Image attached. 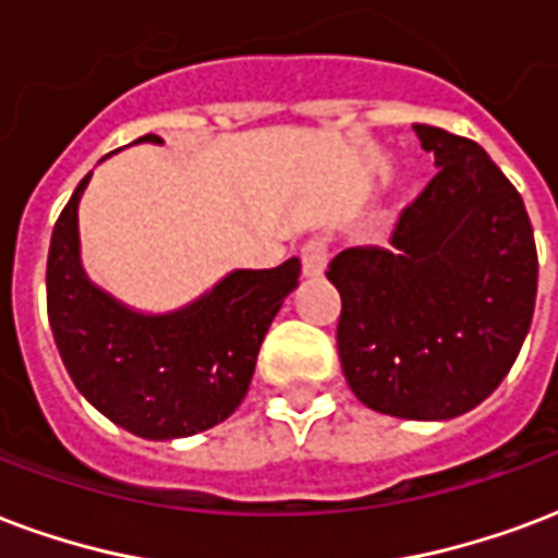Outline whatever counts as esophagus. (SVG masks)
I'll list each match as a JSON object with an SVG mask.
<instances>
[{
	"label": "esophagus",
	"instance_id": "34e87169",
	"mask_svg": "<svg viewBox=\"0 0 558 558\" xmlns=\"http://www.w3.org/2000/svg\"><path fill=\"white\" fill-rule=\"evenodd\" d=\"M301 269L304 278H322L327 269V242L325 240H310L301 248Z\"/></svg>",
	"mask_w": 558,
	"mask_h": 558
}]
</instances>
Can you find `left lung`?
Returning a JSON list of instances; mask_svg holds the SVG:
<instances>
[{"label": "left lung", "mask_w": 558, "mask_h": 558, "mask_svg": "<svg viewBox=\"0 0 558 558\" xmlns=\"http://www.w3.org/2000/svg\"><path fill=\"white\" fill-rule=\"evenodd\" d=\"M439 175L407 207L392 248H348L327 271L342 295L336 345L374 412L450 421L504 383L533 322L538 257L521 195L495 160L415 125Z\"/></svg>", "instance_id": "left-lung-1"}]
</instances>
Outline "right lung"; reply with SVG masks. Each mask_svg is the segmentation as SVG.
I'll list each match as a JSON object with an SVG mask.
<instances>
[{
    "instance_id": "add662e5",
    "label": "right lung",
    "mask_w": 558,
    "mask_h": 558,
    "mask_svg": "<svg viewBox=\"0 0 558 558\" xmlns=\"http://www.w3.org/2000/svg\"><path fill=\"white\" fill-rule=\"evenodd\" d=\"M163 146L157 134L134 140ZM93 172L72 193L52 231L46 301L54 345L96 410L140 439L172 441L231 418L248 392L271 322L295 292L298 257L278 269H233L202 295L146 313L93 283L81 260L78 204Z\"/></svg>"
}]
</instances>
